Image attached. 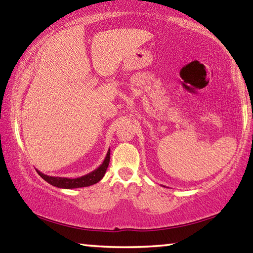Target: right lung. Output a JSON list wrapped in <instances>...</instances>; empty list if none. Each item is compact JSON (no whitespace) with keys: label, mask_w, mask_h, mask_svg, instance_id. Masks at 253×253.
<instances>
[{"label":"right lung","mask_w":253,"mask_h":253,"mask_svg":"<svg viewBox=\"0 0 253 253\" xmlns=\"http://www.w3.org/2000/svg\"><path fill=\"white\" fill-rule=\"evenodd\" d=\"M110 163V149H109L105 159L103 160L102 165L97 167L95 170L88 172L82 177H77V178H67V177H54V176H47L37 170L39 175L42 177L44 180H46L48 184L53 185L55 187L60 188H77V187H86L90 186L100 182L103 178V176L107 171V168Z\"/></svg>","instance_id":"obj_1"}]
</instances>
